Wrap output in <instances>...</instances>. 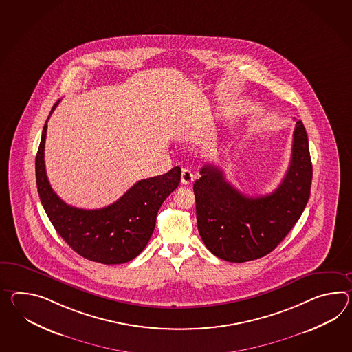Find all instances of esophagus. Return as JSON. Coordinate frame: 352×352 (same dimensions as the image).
<instances>
[{
    "mask_svg": "<svg viewBox=\"0 0 352 352\" xmlns=\"http://www.w3.org/2000/svg\"><path fill=\"white\" fill-rule=\"evenodd\" d=\"M193 179H195V175H193V173L190 172L189 169H183V170H182V178H180V180H182L183 184L188 186V184H190V183L193 182Z\"/></svg>",
    "mask_w": 352,
    "mask_h": 352,
    "instance_id": "1",
    "label": "esophagus"
}]
</instances>
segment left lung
<instances>
[{"mask_svg": "<svg viewBox=\"0 0 352 352\" xmlns=\"http://www.w3.org/2000/svg\"><path fill=\"white\" fill-rule=\"evenodd\" d=\"M199 173L193 190L198 232L207 249L235 263L265 257L289 234L308 204L313 166L305 127L296 120L289 169L270 195L240 193L214 164H206Z\"/></svg>", "mask_w": 352, "mask_h": 352, "instance_id": "obj_1", "label": "left lung"}]
</instances>
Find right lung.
Instances as JSON below:
<instances>
[{"label":"right lung","mask_w":352,"mask_h":352,"mask_svg":"<svg viewBox=\"0 0 352 352\" xmlns=\"http://www.w3.org/2000/svg\"><path fill=\"white\" fill-rule=\"evenodd\" d=\"M58 103L53 105L48 120ZM47 122L35 157V177L41 202L56 232L78 254L93 262L120 265L138 257L154 232L159 208L179 186V166L163 175L138 180L109 206L98 210L69 206L53 192L47 178Z\"/></svg>","instance_id":"obj_1"}]
</instances>
